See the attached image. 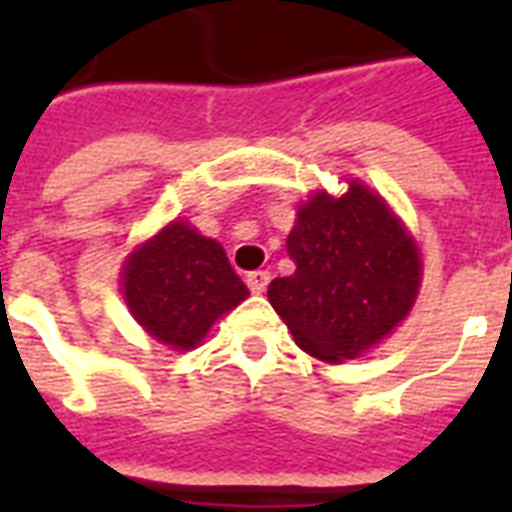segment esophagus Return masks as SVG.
<instances>
[{"mask_svg": "<svg viewBox=\"0 0 512 512\" xmlns=\"http://www.w3.org/2000/svg\"><path fill=\"white\" fill-rule=\"evenodd\" d=\"M268 281H271V273H268V271H252L247 276L249 292H255V295H263L265 287H268Z\"/></svg>", "mask_w": 512, "mask_h": 512, "instance_id": "obj_1", "label": "esophagus"}]
</instances>
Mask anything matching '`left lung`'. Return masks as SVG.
<instances>
[{
  "label": "left lung",
  "mask_w": 512,
  "mask_h": 512,
  "mask_svg": "<svg viewBox=\"0 0 512 512\" xmlns=\"http://www.w3.org/2000/svg\"><path fill=\"white\" fill-rule=\"evenodd\" d=\"M287 252L295 273L273 279L268 300L313 358H358L409 316L422 263L396 212L366 185L340 199L313 193L297 209Z\"/></svg>",
  "instance_id": "8db88e82"
}]
</instances>
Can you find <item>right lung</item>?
<instances>
[{
    "instance_id": "right-lung-1",
    "label": "right lung",
    "mask_w": 512,
    "mask_h": 512,
    "mask_svg": "<svg viewBox=\"0 0 512 512\" xmlns=\"http://www.w3.org/2000/svg\"><path fill=\"white\" fill-rule=\"evenodd\" d=\"M122 289L140 327L175 350L196 348L223 313L249 297L225 249L180 220L127 257Z\"/></svg>"
}]
</instances>
